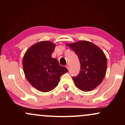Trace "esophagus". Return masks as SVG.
<instances>
[{
	"label": "esophagus",
	"instance_id": "obj_1",
	"mask_svg": "<svg viewBox=\"0 0 125 125\" xmlns=\"http://www.w3.org/2000/svg\"><path fill=\"white\" fill-rule=\"evenodd\" d=\"M66 67H67V69H69V63H67V66H66Z\"/></svg>",
	"mask_w": 125,
	"mask_h": 125
}]
</instances>
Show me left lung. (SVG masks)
<instances>
[{
  "label": "left lung",
  "mask_w": 125,
  "mask_h": 125,
  "mask_svg": "<svg viewBox=\"0 0 125 125\" xmlns=\"http://www.w3.org/2000/svg\"><path fill=\"white\" fill-rule=\"evenodd\" d=\"M67 45L75 52L81 63L79 73L72 77L74 84L82 91L89 92L95 89L101 83L106 72L105 54L90 42L81 41Z\"/></svg>",
  "instance_id": "obj_1"
}]
</instances>
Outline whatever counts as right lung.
Returning a JSON list of instances; mask_svg holds the SVG:
<instances>
[{"instance_id":"right-lung-1","label":"right lung","mask_w":125,"mask_h":125,"mask_svg":"<svg viewBox=\"0 0 125 125\" xmlns=\"http://www.w3.org/2000/svg\"><path fill=\"white\" fill-rule=\"evenodd\" d=\"M55 46L49 41L40 42L31 46L23 59L26 77L33 86L43 92L55 88L61 76L67 72L66 67L52 58Z\"/></svg>"}]
</instances>
